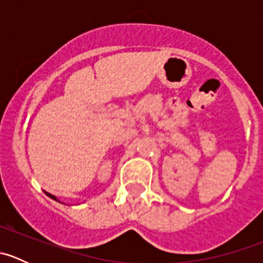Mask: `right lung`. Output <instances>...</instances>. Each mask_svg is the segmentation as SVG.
Wrapping results in <instances>:
<instances>
[{
    "label": "right lung",
    "mask_w": 263,
    "mask_h": 263,
    "mask_svg": "<svg viewBox=\"0 0 263 263\" xmlns=\"http://www.w3.org/2000/svg\"><path fill=\"white\" fill-rule=\"evenodd\" d=\"M46 195H47V196H48V197H50V198H53V200H54V201H57V202H61V201H60V200H58V198H57V197H55V196L50 195V193H48V192H46ZM61 203H63V202H61Z\"/></svg>",
    "instance_id": "add662e5"
}]
</instances>
